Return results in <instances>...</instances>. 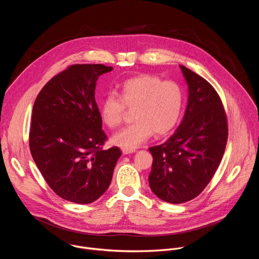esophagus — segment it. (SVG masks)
<instances>
[{"mask_svg":"<svg viewBox=\"0 0 259 259\" xmlns=\"http://www.w3.org/2000/svg\"><path fill=\"white\" fill-rule=\"evenodd\" d=\"M122 152H123L124 155H128V154H133V153H135V150H134V149H123Z\"/></svg>","mask_w":259,"mask_h":259,"instance_id":"esophagus-1","label":"esophagus"}]
</instances>
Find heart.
<instances>
[{
    "mask_svg": "<svg viewBox=\"0 0 259 259\" xmlns=\"http://www.w3.org/2000/svg\"><path fill=\"white\" fill-rule=\"evenodd\" d=\"M107 93L100 102V116L109 128L118 127L125 106L133 108L135 122L116 133L112 141L123 149H134L154 132L163 135L177 124L183 106L182 88L173 81L154 75H139L126 80L119 92Z\"/></svg>",
    "mask_w": 259,
    "mask_h": 259,
    "instance_id": "b5f03b06",
    "label": "heart"
}]
</instances>
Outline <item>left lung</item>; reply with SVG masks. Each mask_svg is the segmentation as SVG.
Wrapping results in <instances>:
<instances>
[{"mask_svg":"<svg viewBox=\"0 0 259 259\" xmlns=\"http://www.w3.org/2000/svg\"><path fill=\"white\" fill-rule=\"evenodd\" d=\"M179 66L189 89L186 113L167 141L149 149L153 156L151 190L171 204L191 201L203 192L228 141L227 116L217 92L198 73Z\"/></svg>","mask_w":259,"mask_h":259,"instance_id":"8db88e82","label":"left lung"}]
</instances>
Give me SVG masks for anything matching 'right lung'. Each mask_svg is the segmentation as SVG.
<instances>
[{"mask_svg": "<svg viewBox=\"0 0 259 259\" xmlns=\"http://www.w3.org/2000/svg\"><path fill=\"white\" fill-rule=\"evenodd\" d=\"M103 64H75L53 77L36 96L29 149L48 186L60 198L89 204L108 189L122 152L102 150L106 135L95 102Z\"/></svg>", "mask_w": 259, "mask_h": 259, "instance_id": "right-lung-1", "label": "right lung"}]
</instances>
